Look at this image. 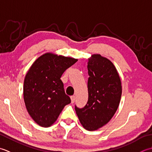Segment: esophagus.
<instances>
[{"label":"esophagus","instance_id":"1","mask_svg":"<svg viewBox=\"0 0 152 152\" xmlns=\"http://www.w3.org/2000/svg\"><path fill=\"white\" fill-rule=\"evenodd\" d=\"M70 98H71V101H72V103L73 104L75 100V96H72Z\"/></svg>","mask_w":152,"mask_h":152}]
</instances>
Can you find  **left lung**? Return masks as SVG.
<instances>
[{
    "instance_id": "obj_1",
    "label": "left lung",
    "mask_w": 152,
    "mask_h": 152,
    "mask_svg": "<svg viewBox=\"0 0 152 152\" xmlns=\"http://www.w3.org/2000/svg\"><path fill=\"white\" fill-rule=\"evenodd\" d=\"M87 104L75 111L86 130L96 131L110 121L115 113L122 94L121 80L116 67L100 54L91 55L87 65Z\"/></svg>"
}]
</instances>
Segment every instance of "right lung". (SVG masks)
Wrapping results in <instances>:
<instances>
[{"label":"right lung","mask_w":152,"mask_h":152,"mask_svg":"<svg viewBox=\"0 0 152 152\" xmlns=\"http://www.w3.org/2000/svg\"><path fill=\"white\" fill-rule=\"evenodd\" d=\"M77 60L46 52L30 67L24 79L23 99L29 115L39 125H53L64 107L71 103L60 78Z\"/></svg>","instance_id":"add662e5"}]
</instances>
